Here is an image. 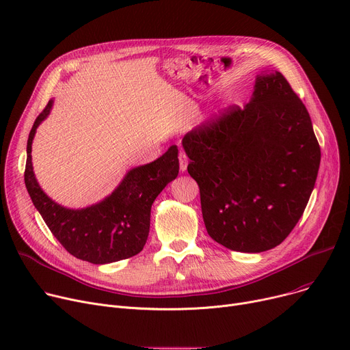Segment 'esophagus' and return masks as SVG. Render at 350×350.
I'll return each instance as SVG.
<instances>
[{"mask_svg": "<svg viewBox=\"0 0 350 350\" xmlns=\"http://www.w3.org/2000/svg\"><path fill=\"white\" fill-rule=\"evenodd\" d=\"M178 163H180V172H186L187 170V165H189V157L186 156V153L180 152Z\"/></svg>", "mask_w": 350, "mask_h": 350, "instance_id": "34e87169", "label": "esophagus"}]
</instances>
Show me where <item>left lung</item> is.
<instances>
[{
    "mask_svg": "<svg viewBox=\"0 0 350 350\" xmlns=\"http://www.w3.org/2000/svg\"><path fill=\"white\" fill-rule=\"evenodd\" d=\"M208 235L240 252L280 245L315 187L321 149L305 105L280 72L262 70L244 109L183 137Z\"/></svg>",
    "mask_w": 350,
    "mask_h": 350,
    "instance_id": "1",
    "label": "left lung"
}]
</instances>
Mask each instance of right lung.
Listing matches in <instances>:
<instances>
[{"label": "right lung", "instance_id": "add662e5", "mask_svg": "<svg viewBox=\"0 0 350 350\" xmlns=\"http://www.w3.org/2000/svg\"><path fill=\"white\" fill-rule=\"evenodd\" d=\"M51 99L36 118L27 143L25 186L53 237L77 258L96 265L116 262L139 254L150 230V210L161 190L178 174V149L152 163L129 170L119 186L99 203L68 208L52 200L40 186L32 167V142L38 126L49 116Z\"/></svg>", "mask_w": 350, "mask_h": 350}]
</instances>
